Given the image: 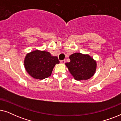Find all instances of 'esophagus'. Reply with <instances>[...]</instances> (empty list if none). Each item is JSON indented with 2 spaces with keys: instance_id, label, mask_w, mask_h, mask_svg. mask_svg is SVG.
Wrapping results in <instances>:
<instances>
[{
  "instance_id": "34e87169",
  "label": "esophagus",
  "mask_w": 121,
  "mask_h": 121,
  "mask_svg": "<svg viewBox=\"0 0 121 121\" xmlns=\"http://www.w3.org/2000/svg\"><path fill=\"white\" fill-rule=\"evenodd\" d=\"M60 63H62V64H64L65 63V60H60Z\"/></svg>"
}]
</instances>
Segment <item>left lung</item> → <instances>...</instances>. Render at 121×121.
<instances>
[{
    "label": "left lung",
    "mask_w": 121,
    "mask_h": 121,
    "mask_svg": "<svg viewBox=\"0 0 121 121\" xmlns=\"http://www.w3.org/2000/svg\"><path fill=\"white\" fill-rule=\"evenodd\" d=\"M69 59L70 62L65 65L75 80H87L95 74L96 62L89 54L75 53L69 56Z\"/></svg>",
    "instance_id": "obj_1"
}]
</instances>
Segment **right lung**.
Returning <instances> with one entry per match:
<instances>
[{"instance_id":"add662e5","label":"right lung","mask_w":121,"mask_h":121,"mask_svg":"<svg viewBox=\"0 0 121 121\" xmlns=\"http://www.w3.org/2000/svg\"><path fill=\"white\" fill-rule=\"evenodd\" d=\"M57 57L48 52L35 50L26 54L24 60L26 70L32 78L42 80L51 75L53 68L59 64Z\"/></svg>"}]
</instances>
